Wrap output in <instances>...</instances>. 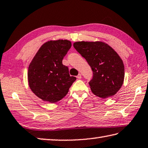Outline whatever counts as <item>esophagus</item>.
<instances>
[{
	"label": "esophagus",
	"mask_w": 148,
	"mask_h": 148,
	"mask_svg": "<svg viewBox=\"0 0 148 148\" xmlns=\"http://www.w3.org/2000/svg\"><path fill=\"white\" fill-rule=\"evenodd\" d=\"M77 79H81V78H82V75L80 74H79L77 76Z\"/></svg>",
	"instance_id": "esophagus-1"
}]
</instances>
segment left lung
Returning a JSON list of instances; mask_svg holds the SVG:
<instances>
[{
	"instance_id": "obj_1",
	"label": "left lung",
	"mask_w": 148,
	"mask_h": 148,
	"mask_svg": "<svg viewBox=\"0 0 148 148\" xmlns=\"http://www.w3.org/2000/svg\"><path fill=\"white\" fill-rule=\"evenodd\" d=\"M73 46L92 69L89 82L94 95L101 98L114 96L124 80L123 61L113 48L101 41H77Z\"/></svg>"
}]
</instances>
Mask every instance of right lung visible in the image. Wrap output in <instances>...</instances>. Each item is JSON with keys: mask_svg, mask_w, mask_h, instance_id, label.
<instances>
[{"mask_svg": "<svg viewBox=\"0 0 148 148\" xmlns=\"http://www.w3.org/2000/svg\"><path fill=\"white\" fill-rule=\"evenodd\" d=\"M72 46L66 39L47 41L29 63L28 81L31 90L42 100L56 103L66 95L76 79L69 75L62 60Z\"/></svg>", "mask_w": 148, "mask_h": 148, "instance_id": "right-lung-1", "label": "right lung"}]
</instances>
